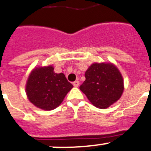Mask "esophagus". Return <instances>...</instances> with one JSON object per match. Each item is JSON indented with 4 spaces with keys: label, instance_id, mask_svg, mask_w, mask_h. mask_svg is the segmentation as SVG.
Returning a JSON list of instances; mask_svg holds the SVG:
<instances>
[{
    "label": "esophagus",
    "instance_id": "34e87169",
    "mask_svg": "<svg viewBox=\"0 0 151 151\" xmlns=\"http://www.w3.org/2000/svg\"><path fill=\"white\" fill-rule=\"evenodd\" d=\"M79 84H80V82L78 81H75L74 82H73V85H74L75 87H77V86H79Z\"/></svg>",
    "mask_w": 151,
    "mask_h": 151
}]
</instances>
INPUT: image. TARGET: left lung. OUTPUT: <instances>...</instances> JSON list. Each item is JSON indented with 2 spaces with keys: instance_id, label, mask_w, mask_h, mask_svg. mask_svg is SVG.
I'll return each mask as SVG.
<instances>
[{
  "instance_id": "1",
  "label": "left lung",
  "mask_w": 151,
  "mask_h": 151,
  "mask_svg": "<svg viewBox=\"0 0 151 151\" xmlns=\"http://www.w3.org/2000/svg\"><path fill=\"white\" fill-rule=\"evenodd\" d=\"M85 77L80 90L94 106L107 109L121 98L124 81L121 72L112 63L92 64L85 72Z\"/></svg>"
}]
</instances>
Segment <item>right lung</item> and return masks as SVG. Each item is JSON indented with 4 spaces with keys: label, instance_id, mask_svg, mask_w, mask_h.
I'll return each instance as SVG.
<instances>
[{
    "label": "right lung",
    "instance_id": "add662e5",
    "mask_svg": "<svg viewBox=\"0 0 151 151\" xmlns=\"http://www.w3.org/2000/svg\"><path fill=\"white\" fill-rule=\"evenodd\" d=\"M73 88L63 73L56 74L54 67H35L26 83V93L31 103L43 110L55 109Z\"/></svg>",
    "mask_w": 151,
    "mask_h": 151
}]
</instances>
